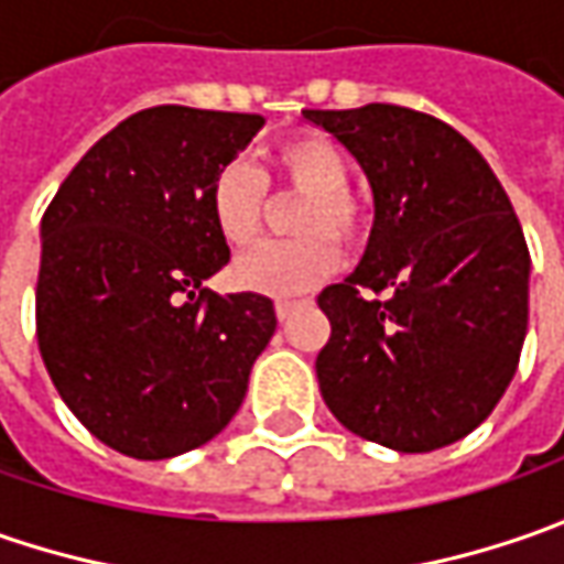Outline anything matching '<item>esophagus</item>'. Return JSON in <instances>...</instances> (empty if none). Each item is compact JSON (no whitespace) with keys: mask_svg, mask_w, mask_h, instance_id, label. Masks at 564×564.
Listing matches in <instances>:
<instances>
[{"mask_svg":"<svg viewBox=\"0 0 564 564\" xmlns=\"http://www.w3.org/2000/svg\"><path fill=\"white\" fill-rule=\"evenodd\" d=\"M297 307H301V301H289V297L275 301V316H279V323H285V319H289V316H292Z\"/></svg>","mask_w":564,"mask_h":564,"instance_id":"34e87169","label":"esophagus"}]
</instances>
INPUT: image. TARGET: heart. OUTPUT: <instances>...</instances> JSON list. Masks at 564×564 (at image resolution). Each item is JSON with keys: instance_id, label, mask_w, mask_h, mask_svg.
Returning a JSON list of instances; mask_svg holds the SVG:
<instances>
[{"instance_id": "obj_1", "label": "heart", "mask_w": 564, "mask_h": 564, "mask_svg": "<svg viewBox=\"0 0 564 564\" xmlns=\"http://www.w3.org/2000/svg\"><path fill=\"white\" fill-rule=\"evenodd\" d=\"M267 182H279L301 204L294 206L289 228L297 238L250 250L235 263V282L257 294H297L336 270L338 241L355 248L364 238V213L348 194L345 150L326 134H294L270 153ZM209 223L219 241L231 250L250 248L260 238L267 216V185L245 163H226L206 191Z\"/></svg>"}]
</instances>
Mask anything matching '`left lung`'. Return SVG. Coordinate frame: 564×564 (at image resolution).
<instances>
[{"label": "left lung", "mask_w": 564, "mask_h": 564, "mask_svg": "<svg viewBox=\"0 0 564 564\" xmlns=\"http://www.w3.org/2000/svg\"><path fill=\"white\" fill-rule=\"evenodd\" d=\"M364 169L373 231L316 304L326 408L395 452H433L487 421L528 333L531 253L509 194L452 124L392 102L304 109ZM387 297H381V292Z\"/></svg>", "instance_id": "left-lung-1"}]
</instances>
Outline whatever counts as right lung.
Returning a JSON list of instances; mask_svg holds the SVG:
<instances>
[{"label":"right lung","mask_w":564,"mask_h":564,"mask_svg":"<svg viewBox=\"0 0 564 564\" xmlns=\"http://www.w3.org/2000/svg\"><path fill=\"white\" fill-rule=\"evenodd\" d=\"M260 128L248 112H134L43 213L40 355L77 421L128 458L163 462L223 433L275 333L270 297L204 289L228 263L206 191Z\"/></svg>","instance_id":"add662e5"}]
</instances>
